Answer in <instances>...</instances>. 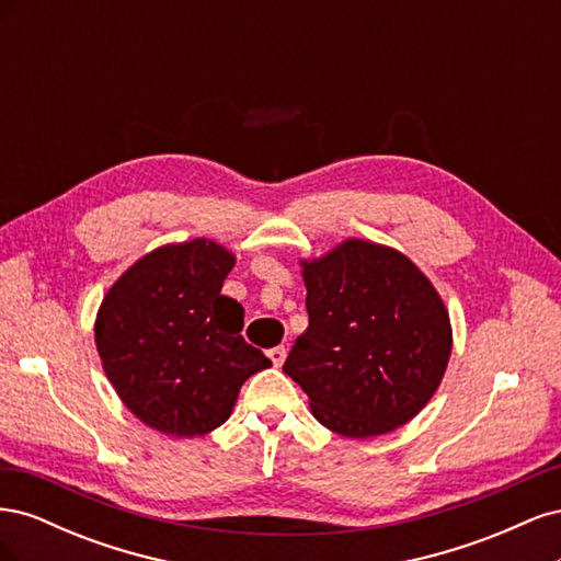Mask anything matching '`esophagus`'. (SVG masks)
<instances>
[{"label":"esophagus","instance_id":"obj_1","mask_svg":"<svg viewBox=\"0 0 561 561\" xmlns=\"http://www.w3.org/2000/svg\"><path fill=\"white\" fill-rule=\"evenodd\" d=\"M285 355H287L285 346H276V348L268 351V358H271V363H274L276 367H280L285 363Z\"/></svg>","mask_w":561,"mask_h":561}]
</instances>
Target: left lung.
<instances>
[{
	"mask_svg": "<svg viewBox=\"0 0 561 561\" xmlns=\"http://www.w3.org/2000/svg\"><path fill=\"white\" fill-rule=\"evenodd\" d=\"M301 266L309 328L283 371L339 435L363 439L404 426L445 377V301L402 252L360 239Z\"/></svg>",
	"mask_w": 561,
	"mask_h": 561,
	"instance_id": "8db88e82",
	"label": "left lung"
}]
</instances>
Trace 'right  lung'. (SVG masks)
<instances>
[{
	"label": "right lung",
	"mask_w": 561,
	"mask_h": 561,
	"mask_svg": "<svg viewBox=\"0 0 561 561\" xmlns=\"http://www.w3.org/2000/svg\"><path fill=\"white\" fill-rule=\"evenodd\" d=\"M233 254L208 239L145 254L100 304L95 346L118 398L149 428L196 437L229 419L248 377L271 360L241 336L222 295Z\"/></svg>",
	"instance_id": "obj_1"
}]
</instances>
